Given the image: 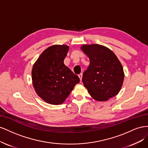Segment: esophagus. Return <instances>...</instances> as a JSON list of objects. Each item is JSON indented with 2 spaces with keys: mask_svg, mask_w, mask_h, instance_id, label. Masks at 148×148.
<instances>
[{
  "mask_svg": "<svg viewBox=\"0 0 148 148\" xmlns=\"http://www.w3.org/2000/svg\"><path fill=\"white\" fill-rule=\"evenodd\" d=\"M79 79H80V80H81V81H82V74H79Z\"/></svg>",
  "mask_w": 148,
  "mask_h": 148,
  "instance_id": "1",
  "label": "esophagus"
}]
</instances>
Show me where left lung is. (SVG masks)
<instances>
[{
	"instance_id": "obj_1",
	"label": "left lung",
	"mask_w": 148,
	"mask_h": 148,
	"mask_svg": "<svg viewBox=\"0 0 148 148\" xmlns=\"http://www.w3.org/2000/svg\"><path fill=\"white\" fill-rule=\"evenodd\" d=\"M81 49L90 60L82 76V82L92 97L106 101L116 95L124 80V72L112 51L100 45H84Z\"/></svg>"
}]
</instances>
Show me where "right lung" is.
Wrapping results in <instances>:
<instances>
[{"mask_svg": "<svg viewBox=\"0 0 148 148\" xmlns=\"http://www.w3.org/2000/svg\"><path fill=\"white\" fill-rule=\"evenodd\" d=\"M69 46L56 45L46 49L33 66L32 82L40 98L52 105L64 102L76 84L77 75L64 64Z\"/></svg>", "mask_w": 148, "mask_h": 148, "instance_id": "add662e5", "label": "right lung"}]
</instances>
